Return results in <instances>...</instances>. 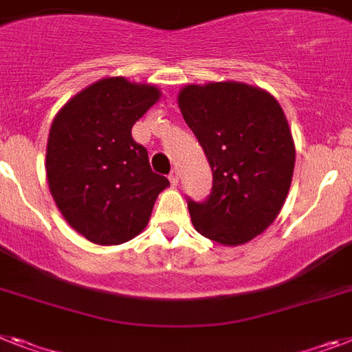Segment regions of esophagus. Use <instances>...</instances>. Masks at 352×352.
I'll list each match as a JSON object with an SVG mask.
<instances>
[{"mask_svg": "<svg viewBox=\"0 0 352 352\" xmlns=\"http://www.w3.org/2000/svg\"><path fill=\"white\" fill-rule=\"evenodd\" d=\"M169 179H170V183H173L174 187H176V185H178V183H179V173H178V170L174 169L173 173L169 174Z\"/></svg>", "mask_w": 352, "mask_h": 352, "instance_id": "obj_1", "label": "esophagus"}]
</instances>
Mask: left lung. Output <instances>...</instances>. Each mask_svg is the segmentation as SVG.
I'll use <instances>...</instances> for the list:
<instances>
[{"instance_id": "8db88e82", "label": "left lung", "mask_w": 352, "mask_h": 352, "mask_svg": "<svg viewBox=\"0 0 352 352\" xmlns=\"http://www.w3.org/2000/svg\"><path fill=\"white\" fill-rule=\"evenodd\" d=\"M178 106L214 176L207 201H188L194 228L219 245H245L277 219L289 192L295 142L283 107L237 80L187 84Z\"/></svg>"}]
</instances>
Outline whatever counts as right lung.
Masks as SVG:
<instances>
[{"instance_id": "right-lung-1", "label": "right lung", "mask_w": 352, "mask_h": 352, "mask_svg": "<svg viewBox=\"0 0 352 352\" xmlns=\"http://www.w3.org/2000/svg\"><path fill=\"white\" fill-rule=\"evenodd\" d=\"M162 97L155 84L106 77L60 107L46 144V179L72 228L100 246L144 230L169 179L153 173L131 129Z\"/></svg>"}]
</instances>
